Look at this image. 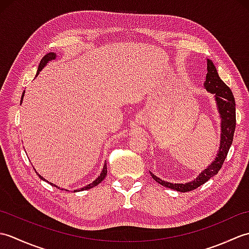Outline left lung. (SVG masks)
Here are the masks:
<instances>
[{"mask_svg": "<svg viewBox=\"0 0 249 249\" xmlns=\"http://www.w3.org/2000/svg\"><path fill=\"white\" fill-rule=\"evenodd\" d=\"M206 61H208V72H206L203 87L209 93L214 94L216 107H217L220 118V143L215 160L194 181L187 183H170L163 181L150 171L151 177L158 184L181 193L190 192V190L198 188L218 173L232 144L235 130V100L233 94L218 76L217 70L213 62L210 59H206Z\"/></svg>", "mask_w": 249, "mask_h": 249, "instance_id": "1", "label": "left lung"}]
</instances>
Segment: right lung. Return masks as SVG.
I'll return each instance as SVG.
<instances>
[{
    "instance_id": "obj_1",
    "label": "right lung",
    "mask_w": 249,
    "mask_h": 249,
    "mask_svg": "<svg viewBox=\"0 0 249 249\" xmlns=\"http://www.w3.org/2000/svg\"><path fill=\"white\" fill-rule=\"evenodd\" d=\"M56 57V54L54 53V52H50V53H47L43 59H41V61H40V63H39V65H38V70H37V72H36V76L38 75L39 73V71L43 70V68L47 65V63H49L50 61H52V60H54ZM24 92L25 91H23V93H22V96H21V103H22V100H23V96H24ZM37 173V172H36ZM37 176H38L41 179H44V181H46V182H48L47 181V179H45L43 177L40 176V174H38L37 173ZM106 176H107V161L105 162V165H104V168H103V171L100 172V174L98 176V178L95 179V181H93L91 184H89V185H87V186H84L83 188H81V189H76V190H73V192H80V190H86V189H89V188H93V187H95L96 186V185H98L100 182H103L104 181V178H106ZM49 183V182H48ZM52 186H54V187H57V188H60L59 186H56V185H54V184H52V183H50ZM62 190H63V188H62Z\"/></svg>"
}]
</instances>
